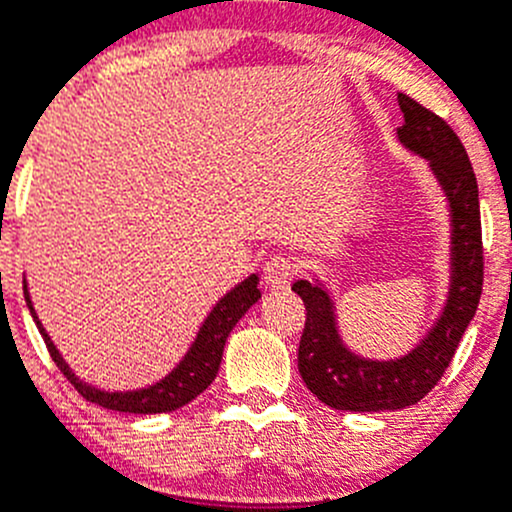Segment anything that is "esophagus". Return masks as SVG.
Instances as JSON below:
<instances>
[{
	"label": "esophagus",
	"instance_id": "1",
	"mask_svg": "<svg viewBox=\"0 0 512 512\" xmlns=\"http://www.w3.org/2000/svg\"><path fill=\"white\" fill-rule=\"evenodd\" d=\"M295 265H292L290 257L275 255L265 262V270H262V280L270 290H285L290 285V280L295 277Z\"/></svg>",
	"mask_w": 512,
	"mask_h": 512
}]
</instances>
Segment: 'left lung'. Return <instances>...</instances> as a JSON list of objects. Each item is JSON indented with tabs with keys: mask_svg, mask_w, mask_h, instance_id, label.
<instances>
[{
	"mask_svg": "<svg viewBox=\"0 0 512 512\" xmlns=\"http://www.w3.org/2000/svg\"><path fill=\"white\" fill-rule=\"evenodd\" d=\"M403 127L400 142L430 162L453 215V282L448 305L425 340L400 360H365L347 350L335 327L332 302L322 287L297 280L292 290L305 302V330L297 350V367L317 400L335 410L380 413L403 410L423 400L453 362L465 327L478 310L483 292V227H480L478 180L463 142L453 127L400 92Z\"/></svg>",
	"mask_w": 512,
	"mask_h": 512,
	"instance_id": "left-lung-1",
	"label": "left lung"
}]
</instances>
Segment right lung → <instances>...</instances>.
I'll use <instances>...</instances> for the list:
<instances>
[{
  "instance_id": "obj_1",
  "label": "right lung",
  "mask_w": 512,
  "mask_h": 512,
  "mask_svg": "<svg viewBox=\"0 0 512 512\" xmlns=\"http://www.w3.org/2000/svg\"><path fill=\"white\" fill-rule=\"evenodd\" d=\"M257 275L247 277L242 285H237L235 290L227 292L220 302L215 305V310L210 312V317L205 320V325L197 332L195 342H192L190 352L185 355V360L175 367L167 377H162L160 382L150 385V388L132 390V393H104V390L92 388L87 382L77 380L74 372L69 370L67 362L62 360V355L57 352V347L52 345L49 335L44 332L42 322L34 315L32 300H29L27 285H24V300H27L29 312H32L34 322H37L39 332L44 337V345H47L49 355H52L54 365L62 370V375L67 377L74 385L79 395L84 400L94 405H102L107 410H117V413H132V415H152V413H170V410L182 408V405L192 403L200 393H205L210 388V382L217 377L222 362V350H225V342L230 337L232 327L240 322V317L255 305L262 297V292L257 290Z\"/></svg>"
}]
</instances>
